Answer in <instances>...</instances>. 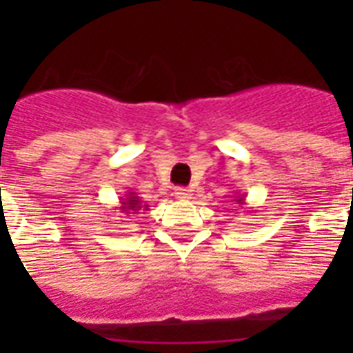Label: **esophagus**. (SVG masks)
Wrapping results in <instances>:
<instances>
[{
  "instance_id": "34e87169",
  "label": "esophagus",
  "mask_w": 353,
  "mask_h": 353,
  "mask_svg": "<svg viewBox=\"0 0 353 353\" xmlns=\"http://www.w3.org/2000/svg\"><path fill=\"white\" fill-rule=\"evenodd\" d=\"M174 194H176L177 199H190V196H192V194H190V190L185 187H177L176 190H174Z\"/></svg>"
}]
</instances>
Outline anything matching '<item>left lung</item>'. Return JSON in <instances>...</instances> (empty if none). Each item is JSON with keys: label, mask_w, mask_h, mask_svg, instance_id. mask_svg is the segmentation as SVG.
Listing matches in <instances>:
<instances>
[{"label": "left lung", "mask_w": 353, "mask_h": 353, "mask_svg": "<svg viewBox=\"0 0 353 353\" xmlns=\"http://www.w3.org/2000/svg\"><path fill=\"white\" fill-rule=\"evenodd\" d=\"M232 201H236V203L240 205V207H243V205H245V196H243V194H238V196H236Z\"/></svg>", "instance_id": "left-lung-1"}]
</instances>
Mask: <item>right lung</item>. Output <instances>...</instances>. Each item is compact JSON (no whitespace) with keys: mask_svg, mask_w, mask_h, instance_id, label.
Returning <instances> with one entry per match:
<instances>
[{"mask_svg":"<svg viewBox=\"0 0 353 353\" xmlns=\"http://www.w3.org/2000/svg\"><path fill=\"white\" fill-rule=\"evenodd\" d=\"M115 210H121L122 214H139V210H148V205L143 203L135 192H126L124 198H121V205L115 207Z\"/></svg>","mask_w":353,"mask_h":353,"instance_id":"1","label":"right lung"}]
</instances>
